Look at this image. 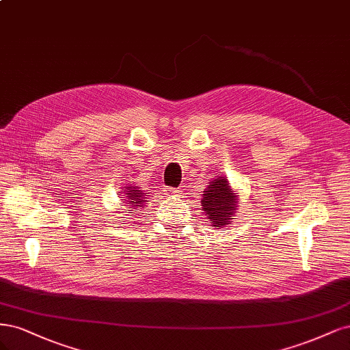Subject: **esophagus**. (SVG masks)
Instances as JSON below:
<instances>
[{"label": "esophagus", "instance_id": "esophagus-1", "mask_svg": "<svg viewBox=\"0 0 350 350\" xmlns=\"http://www.w3.org/2000/svg\"><path fill=\"white\" fill-rule=\"evenodd\" d=\"M164 195L167 198H174V196H178L180 191L177 189H173V187H165L164 189Z\"/></svg>", "mask_w": 350, "mask_h": 350}]
</instances>
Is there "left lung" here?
Masks as SVG:
<instances>
[{
  "label": "left lung",
  "mask_w": 350,
  "mask_h": 350,
  "mask_svg": "<svg viewBox=\"0 0 350 350\" xmlns=\"http://www.w3.org/2000/svg\"><path fill=\"white\" fill-rule=\"evenodd\" d=\"M200 206L212 227L224 228L234 219L239 206V195L231 187L227 177L218 176L212 178L204 190Z\"/></svg>",
  "instance_id": "1"
}]
</instances>
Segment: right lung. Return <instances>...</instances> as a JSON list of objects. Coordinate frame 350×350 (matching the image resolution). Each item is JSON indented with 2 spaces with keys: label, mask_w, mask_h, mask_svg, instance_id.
<instances>
[{
  "label": "right lung",
  "mask_w": 350,
  "mask_h": 350,
  "mask_svg": "<svg viewBox=\"0 0 350 350\" xmlns=\"http://www.w3.org/2000/svg\"><path fill=\"white\" fill-rule=\"evenodd\" d=\"M122 193H123L122 200H125L126 206L131 208V211L138 209V208H144V205L146 204V202H148V200H146V199H148L146 196H150V195H146L145 190H142L137 185H133L132 182H129L128 186H125V190H123ZM131 213H133V212H131Z\"/></svg>",
  "instance_id": "right-lung-1"
}]
</instances>
